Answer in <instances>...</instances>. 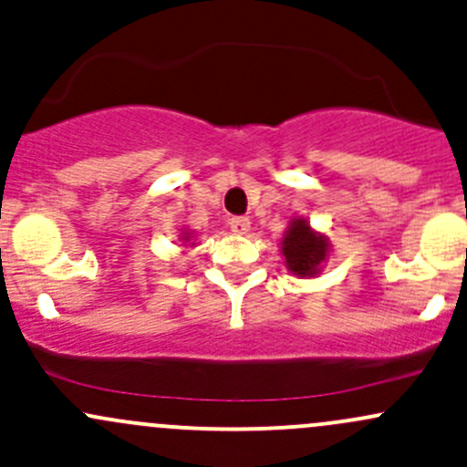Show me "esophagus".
<instances>
[{
  "label": "esophagus",
  "mask_w": 467,
  "mask_h": 467,
  "mask_svg": "<svg viewBox=\"0 0 467 467\" xmlns=\"http://www.w3.org/2000/svg\"><path fill=\"white\" fill-rule=\"evenodd\" d=\"M229 227H232L234 234H247L249 229H252V223H249V218H244V215H238V218H232L229 220Z\"/></svg>",
  "instance_id": "esophagus-1"
}]
</instances>
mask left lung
<instances>
[{
  "label": "left lung",
  "instance_id": "obj_1",
  "mask_svg": "<svg viewBox=\"0 0 467 467\" xmlns=\"http://www.w3.org/2000/svg\"><path fill=\"white\" fill-rule=\"evenodd\" d=\"M280 254H283L287 272L296 278H316L329 260L332 244L327 235L316 232L307 220L298 215V218H292L280 240Z\"/></svg>",
  "mask_w": 467,
  "mask_h": 467
}]
</instances>
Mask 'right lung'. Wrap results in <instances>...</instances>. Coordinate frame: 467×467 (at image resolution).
I'll return each instance as SVG.
<instances>
[{"label": "right lung", "mask_w": 467, "mask_h": 467, "mask_svg": "<svg viewBox=\"0 0 467 467\" xmlns=\"http://www.w3.org/2000/svg\"><path fill=\"white\" fill-rule=\"evenodd\" d=\"M180 243H182V247H193V232L192 229H180Z\"/></svg>", "instance_id": "right-lung-1"}]
</instances>
